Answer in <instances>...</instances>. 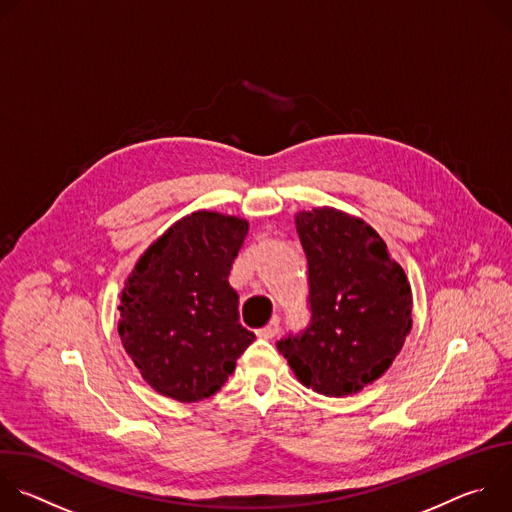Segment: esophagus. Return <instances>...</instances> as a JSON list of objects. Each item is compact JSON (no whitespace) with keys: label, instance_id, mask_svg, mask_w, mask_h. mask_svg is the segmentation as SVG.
Listing matches in <instances>:
<instances>
[{"label":"esophagus","instance_id":"1","mask_svg":"<svg viewBox=\"0 0 512 512\" xmlns=\"http://www.w3.org/2000/svg\"><path fill=\"white\" fill-rule=\"evenodd\" d=\"M277 330H279V318H273L269 324H265L263 328L257 330V336L259 338H273L277 334Z\"/></svg>","mask_w":512,"mask_h":512}]
</instances>
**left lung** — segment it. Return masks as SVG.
Wrapping results in <instances>:
<instances>
[{"label": "left lung", "instance_id": "obj_1", "mask_svg": "<svg viewBox=\"0 0 512 512\" xmlns=\"http://www.w3.org/2000/svg\"><path fill=\"white\" fill-rule=\"evenodd\" d=\"M308 259L310 320L277 340L296 377L342 397L377 381L411 330V287L385 241L334 208L296 216Z\"/></svg>", "mask_w": 512, "mask_h": 512}]
</instances>
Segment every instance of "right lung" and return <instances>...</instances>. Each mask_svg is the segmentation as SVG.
I'll use <instances>...</instances> for the list:
<instances>
[{
  "mask_svg": "<svg viewBox=\"0 0 512 512\" xmlns=\"http://www.w3.org/2000/svg\"><path fill=\"white\" fill-rule=\"evenodd\" d=\"M247 231L241 218L194 212L145 251L125 281L119 336L158 393L182 403L214 395L255 340L239 324L229 285Z\"/></svg>",
  "mask_w": 512,
  "mask_h": 512,
  "instance_id": "1",
  "label": "right lung"
}]
</instances>
